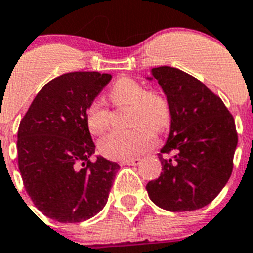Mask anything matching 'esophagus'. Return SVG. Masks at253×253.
<instances>
[{"label":"esophagus","mask_w":253,"mask_h":253,"mask_svg":"<svg viewBox=\"0 0 253 253\" xmlns=\"http://www.w3.org/2000/svg\"><path fill=\"white\" fill-rule=\"evenodd\" d=\"M141 162V159L140 158H130L126 159V161H123L122 165H127V166H137Z\"/></svg>","instance_id":"34e87169"}]
</instances>
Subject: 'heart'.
Instances as JSON below:
<instances>
[{
	"mask_svg": "<svg viewBox=\"0 0 253 253\" xmlns=\"http://www.w3.org/2000/svg\"><path fill=\"white\" fill-rule=\"evenodd\" d=\"M110 100L116 105L131 107L130 131H113L100 140L99 150L103 156L116 161L130 159L150 149L156 135L166 130L171 120L169 101L162 95L149 92L143 84L132 78H120L109 91ZM110 113L107 105L95 100L86 110L87 128L95 136L103 135L109 127Z\"/></svg>",
	"mask_w": 253,
	"mask_h": 253,
	"instance_id": "heart-1",
	"label": "heart"
}]
</instances>
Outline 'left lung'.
I'll return each mask as SVG.
<instances>
[{"instance_id":"8db88e82","label":"left lung","mask_w":253,"mask_h":253,"mask_svg":"<svg viewBox=\"0 0 253 253\" xmlns=\"http://www.w3.org/2000/svg\"><path fill=\"white\" fill-rule=\"evenodd\" d=\"M166 95L171 125L158 153L162 172L146 184L152 202L167 211L199 210L222 190L233 171L238 144L234 118L222 100L190 74L172 67L150 71Z\"/></svg>"}]
</instances>
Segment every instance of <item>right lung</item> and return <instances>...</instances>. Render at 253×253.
I'll list each match as a JSON object with an SVG mask.
<instances>
[{
	"label": "right lung",
	"mask_w": 253,
	"mask_h": 253,
	"mask_svg": "<svg viewBox=\"0 0 253 253\" xmlns=\"http://www.w3.org/2000/svg\"><path fill=\"white\" fill-rule=\"evenodd\" d=\"M112 76L61 74L42 87L18 131L19 171L35 206L59 222H81L104 209L120 165L90 157L86 110Z\"/></svg>",
	"instance_id": "obj_1"
}]
</instances>
